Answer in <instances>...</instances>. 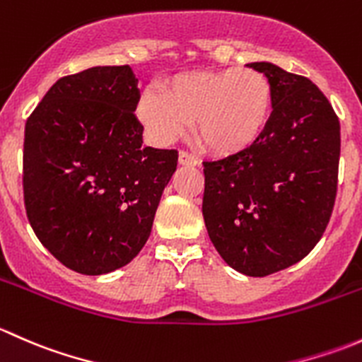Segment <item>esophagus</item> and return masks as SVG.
<instances>
[{
	"label": "esophagus",
	"instance_id": "obj_1",
	"mask_svg": "<svg viewBox=\"0 0 362 362\" xmlns=\"http://www.w3.org/2000/svg\"><path fill=\"white\" fill-rule=\"evenodd\" d=\"M178 164H182V166H199V160L196 156L180 151V154H178Z\"/></svg>",
	"mask_w": 362,
	"mask_h": 362
}]
</instances>
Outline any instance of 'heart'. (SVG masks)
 Segmentation results:
<instances>
[{"mask_svg":"<svg viewBox=\"0 0 362 362\" xmlns=\"http://www.w3.org/2000/svg\"><path fill=\"white\" fill-rule=\"evenodd\" d=\"M160 94L145 90L136 103V117L159 145L175 141L192 124L199 147L235 156L254 147L272 120V83L254 68L178 73Z\"/></svg>","mask_w":362,"mask_h":362,"instance_id":"b5f03b06","label":"heart"}]
</instances>
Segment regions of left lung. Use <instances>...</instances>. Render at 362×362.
<instances>
[{
	"label": "left lung",
	"instance_id": "8db88e82",
	"mask_svg": "<svg viewBox=\"0 0 362 362\" xmlns=\"http://www.w3.org/2000/svg\"><path fill=\"white\" fill-rule=\"evenodd\" d=\"M273 113L261 140L204 166L203 217L218 255L247 276L301 261L326 231L337 198L339 122L306 76L269 61Z\"/></svg>",
	"mask_w": 362,
	"mask_h": 362
}]
</instances>
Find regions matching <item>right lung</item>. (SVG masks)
<instances>
[{
  "mask_svg": "<svg viewBox=\"0 0 362 362\" xmlns=\"http://www.w3.org/2000/svg\"><path fill=\"white\" fill-rule=\"evenodd\" d=\"M131 66L57 80L25 122L24 203L42 245L82 275L129 264L152 231L178 152L144 145Z\"/></svg>",
  "mask_w": 362,
  "mask_h": 362,
  "instance_id": "add662e5",
  "label": "right lung"
}]
</instances>
